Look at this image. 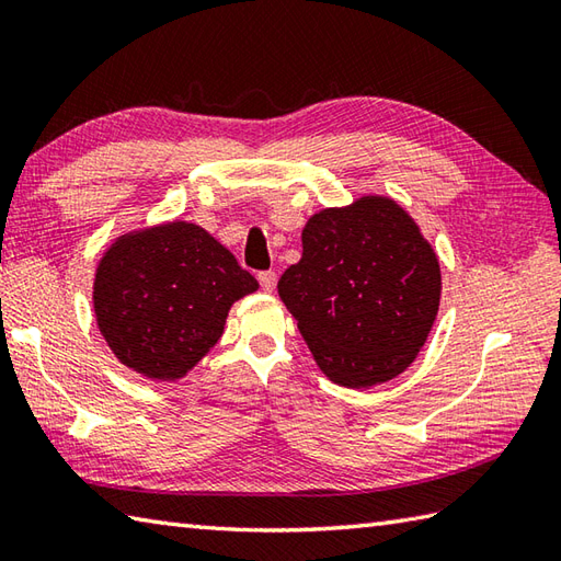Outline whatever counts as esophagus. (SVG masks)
<instances>
[{"label":"esophagus","mask_w":561,"mask_h":561,"mask_svg":"<svg viewBox=\"0 0 561 561\" xmlns=\"http://www.w3.org/2000/svg\"><path fill=\"white\" fill-rule=\"evenodd\" d=\"M257 279H260V287H262V289H265V291H274V284H277V272L265 270V272L257 274Z\"/></svg>","instance_id":"obj_1"}]
</instances>
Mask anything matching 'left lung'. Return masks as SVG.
Here are the masks:
<instances>
[{"mask_svg":"<svg viewBox=\"0 0 561 561\" xmlns=\"http://www.w3.org/2000/svg\"><path fill=\"white\" fill-rule=\"evenodd\" d=\"M304 255L277 284L323 374L347 388L408 368L434 325L436 253L386 197L325 209L306 224Z\"/></svg>","mask_w":561,"mask_h":561,"instance_id":"1","label":"left lung"}]
</instances>
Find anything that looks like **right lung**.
<instances>
[{
    "label": "right lung",
    "instance_id": "obj_1",
    "mask_svg": "<svg viewBox=\"0 0 561 561\" xmlns=\"http://www.w3.org/2000/svg\"><path fill=\"white\" fill-rule=\"evenodd\" d=\"M255 289L253 274L205 229L173 221L115 241L96 272L93 308L117 359L173 380L219 342L231 304Z\"/></svg>",
    "mask_w": 561,
    "mask_h": 561
}]
</instances>
